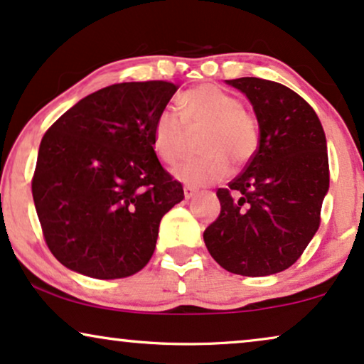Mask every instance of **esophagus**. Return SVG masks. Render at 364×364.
<instances>
[{
    "label": "esophagus",
    "instance_id": "esophagus-1",
    "mask_svg": "<svg viewBox=\"0 0 364 364\" xmlns=\"http://www.w3.org/2000/svg\"><path fill=\"white\" fill-rule=\"evenodd\" d=\"M183 191H185L186 200H190V198H193V196L196 195V188L195 186H190V185H186L185 188H183Z\"/></svg>",
    "mask_w": 364,
    "mask_h": 364
}]
</instances>
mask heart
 <instances>
[{"label": "heart", "mask_w": 364, "mask_h": 364, "mask_svg": "<svg viewBox=\"0 0 364 364\" xmlns=\"http://www.w3.org/2000/svg\"><path fill=\"white\" fill-rule=\"evenodd\" d=\"M179 114L164 107L154 121V148L168 164H176L186 154L188 129L201 131L198 137L200 156L185 161L176 176L190 185L220 181L235 168L254 159L260 146L259 119L243 107L232 92L215 84H201L178 97Z\"/></svg>", "instance_id": "1"}]
</instances>
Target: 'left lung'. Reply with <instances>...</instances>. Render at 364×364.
<instances>
[{
  "mask_svg": "<svg viewBox=\"0 0 364 364\" xmlns=\"http://www.w3.org/2000/svg\"><path fill=\"white\" fill-rule=\"evenodd\" d=\"M227 82L254 105L260 146L218 188L222 210L203 238L225 270L262 277L296 264L316 235L329 190L328 146L314 109L289 87L259 77Z\"/></svg>",
  "mask_w": 364,
  "mask_h": 364,
  "instance_id": "1",
  "label": "left lung"
}]
</instances>
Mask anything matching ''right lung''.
<instances>
[{
  "label": "right lung",
  "mask_w": 364,
  "mask_h": 364,
  "mask_svg": "<svg viewBox=\"0 0 364 364\" xmlns=\"http://www.w3.org/2000/svg\"><path fill=\"white\" fill-rule=\"evenodd\" d=\"M178 85L104 87L60 116L40 142L31 193L55 259L94 279L139 272L161 218L185 198L154 153V121Z\"/></svg>",
  "instance_id": "1"
}]
</instances>
